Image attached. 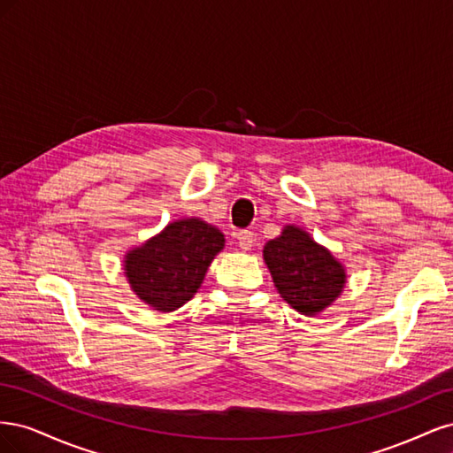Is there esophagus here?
Segmentation results:
<instances>
[{"mask_svg":"<svg viewBox=\"0 0 453 453\" xmlns=\"http://www.w3.org/2000/svg\"><path fill=\"white\" fill-rule=\"evenodd\" d=\"M236 242H238V245H240L243 251H250L251 245L255 243V234H253L251 230H240L238 234H236Z\"/></svg>","mask_w":453,"mask_h":453,"instance_id":"1","label":"esophagus"}]
</instances>
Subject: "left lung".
Listing matches in <instances>:
<instances>
[{
    "label": "left lung",
    "mask_w": 453,
    "mask_h": 453,
    "mask_svg": "<svg viewBox=\"0 0 453 453\" xmlns=\"http://www.w3.org/2000/svg\"><path fill=\"white\" fill-rule=\"evenodd\" d=\"M263 257L281 298L303 315H318L331 306L346 285L340 260L295 225L270 240Z\"/></svg>",
    "instance_id": "left-lung-1"
}]
</instances>
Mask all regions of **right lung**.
Here are the masks:
<instances>
[{"mask_svg":"<svg viewBox=\"0 0 453 453\" xmlns=\"http://www.w3.org/2000/svg\"><path fill=\"white\" fill-rule=\"evenodd\" d=\"M225 248L223 232L198 217L170 223L125 255L132 291L158 311H173L195 296L211 260Z\"/></svg>","mask_w":453,"mask_h":453,"instance_id":"1","label":"right lung"}]
</instances>
